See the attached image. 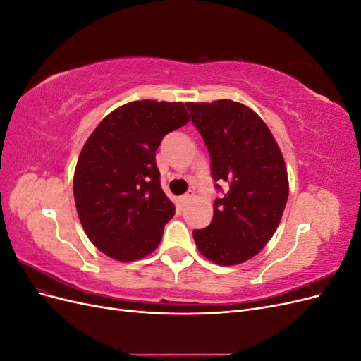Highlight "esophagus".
<instances>
[{
  "label": "esophagus",
  "instance_id": "esophagus-1",
  "mask_svg": "<svg viewBox=\"0 0 361 361\" xmlns=\"http://www.w3.org/2000/svg\"><path fill=\"white\" fill-rule=\"evenodd\" d=\"M190 199H191L190 194H183V195H180V197H178V206L180 207V209H182V207H183L185 204L188 203Z\"/></svg>",
  "mask_w": 361,
  "mask_h": 361
}]
</instances>
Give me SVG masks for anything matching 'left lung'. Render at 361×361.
Listing matches in <instances>:
<instances>
[{
	"label": "left lung",
	"instance_id": "1",
	"mask_svg": "<svg viewBox=\"0 0 361 361\" xmlns=\"http://www.w3.org/2000/svg\"><path fill=\"white\" fill-rule=\"evenodd\" d=\"M185 105L209 150L216 190L228 185L214 202L211 224L192 232L195 245L214 264H243L277 231L289 195L285 159L251 108L228 99Z\"/></svg>",
	"mask_w": 361,
	"mask_h": 361
}]
</instances>
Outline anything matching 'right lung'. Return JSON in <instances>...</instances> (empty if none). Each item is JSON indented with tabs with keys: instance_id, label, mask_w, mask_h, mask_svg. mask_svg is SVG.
Returning a JSON list of instances; mask_svg holds the SVG:
<instances>
[{
	"instance_id": "add662e5",
	"label": "right lung",
	"mask_w": 361,
	"mask_h": 361,
	"mask_svg": "<svg viewBox=\"0 0 361 361\" xmlns=\"http://www.w3.org/2000/svg\"><path fill=\"white\" fill-rule=\"evenodd\" d=\"M188 122L182 102L135 101L111 111L87 138L73 197L84 232L104 255L133 262L159 245L174 204L161 188L155 152Z\"/></svg>"
}]
</instances>
